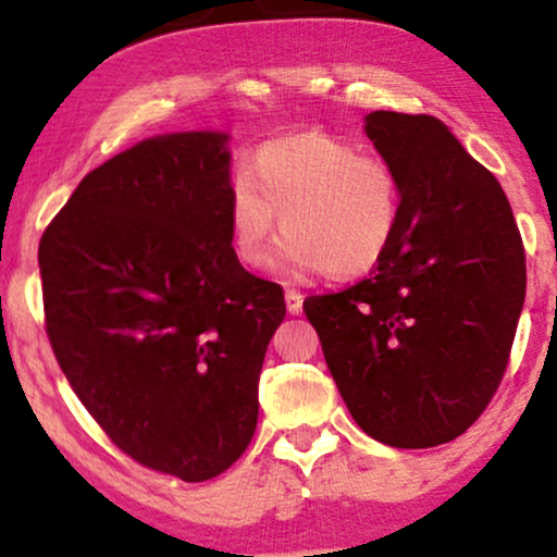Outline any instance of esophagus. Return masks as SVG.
<instances>
[{"label": "esophagus", "mask_w": 557, "mask_h": 557, "mask_svg": "<svg viewBox=\"0 0 557 557\" xmlns=\"http://www.w3.org/2000/svg\"><path fill=\"white\" fill-rule=\"evenodd\" d=\"M285 306L290 314H300L304 311V296L298 290H285Z\"/></svg>", "instance_id": "34e87169"}]
</instances>
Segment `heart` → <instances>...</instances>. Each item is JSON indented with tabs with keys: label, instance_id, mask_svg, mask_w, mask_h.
Segmentation results:
<instances>
[{
	"label": "heart",
	"instance_id": "heart-1",
	"mask_svg": "<svg viewBox=\"0 0 557 557\" xmlns=\"http://www.w3.org/2000/svg\"><path fill=\"white\" fill-rule=\"evenodd\" d=\"M400 214V181L385 159L324 133L261 146L251 175L240 172L230 185L235 257L264 264L283 222L277 270L287 274L354 280L372 272L398 235Z\"/></svg>",
	"mask_w": 557,
	"mask_h": 557
}]
</instances>
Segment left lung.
I'll use <instances>...</instances> for the list:
<instances>
[{
	"instance_id": "obj_1",
	"label": "left lung",
	"mask_w": 557,
	"mask_h": 557,
	"mask_svg": "<svg viewBox=\"0 0 557 557\" xmlns=\"http://www.w3.org/2000/svg\"><path fill=\"white\" fill-rule=\"evenodd\" d=\"M363 133L400 181L398 235L361 283L304 300L350 417L389 447H434L500 385L527 296L500 183L432 114L372 112Z\"/></svg>"
}]
</instances>
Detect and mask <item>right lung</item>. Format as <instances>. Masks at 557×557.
Instances as JSON below:
<instances>
[{"mask_svg": "<svg viewBox=\"0 0 557 557\" xmlns=\"http://www.w3.org/2000/svg\"><path fill=\"white\" fill-rule=\"evenodd\" d=\"M230 136L138 140L83 177L38 267L62 372L120 450L183 482L230 469L259 419L283 287L240 267Z\"/></svg>", "mask_w": 557, "mask_h": 557, "instance_id": "obj_1", "label": "right lung"}]
</instances>
